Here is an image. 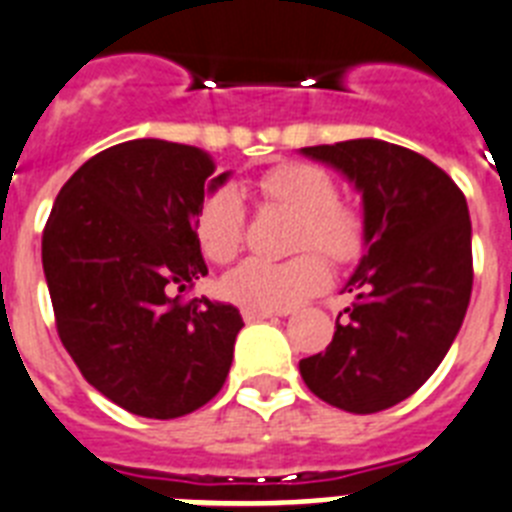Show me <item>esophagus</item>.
<instances>
[{
  "instance_id": "1",
  "label": "esophagus",
  "mask_w": 512,
  "mask_h": 512,
  "mask_svg": "<svg viewBox=\"0 0 512 512\" xmlns=\"http://www.w3.org/2000/svg\"><path fill=\"white\" fill-rule=\"evenodd\" d=\"M272 316H287V311H261V308H243L246 322H259V319H272Z\"/></svg>"
}]
</instances>
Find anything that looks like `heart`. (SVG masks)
<instances>
[{
  "mask_svg": "<svg viewBox=\"0 0 512 512\" xmlns=\"http://www.w3.org/2000/svg\"><path fill=\"white\" fill-rule=\"evenodd\" d=\"M266 204L298 214L295 251L316 248L335 264L361 259L369 246V222L356 206L340 201L335 177L308 162H287L259 180ZM246 232V209L235 190L222 188L206 198L196 217L201 251L211 261H230ZM329 285V266L319 253H301L287 261L248 259L222 280L232 303L261 311H287Z\"/></svg>",
  "mask_w": 512,
  "mask_h": 512,
  "instance_id": "heart-1",
  "label": "heart"
}]
</instances>
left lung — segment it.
I'll return each instance as SVG.
<instances>
[{
  "mask_svg": "<svg viewBox=\"0 0 512 512\" xmlns=\"http://www.w3.org/2000/svg\"><path fill=\"white\" fill-rule=\"evenodd\" d=\"M363 198L369 246L345 290L356 303L324 353L301 361L306 387L348 413L411 398L458 335L474 285L463 190L426 156L377 138L308 146Z\"/></svg>",
  "mask_w": 512,
  "mask_h": 512,
  "instance_id": "obj_1",
  "label": "left lung"
}]
</instances>
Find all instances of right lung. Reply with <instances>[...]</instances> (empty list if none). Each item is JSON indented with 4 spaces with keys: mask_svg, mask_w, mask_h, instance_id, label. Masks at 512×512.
Wrapping results in <instances>:
<instances>
[{
    "mask_svg": "<svg viewBox=\"0 0 512 512\" xmlns=\"http://www.w3.org/2000/svg\"><path fill=\"white\" fill-rule=\"evenodd\" d=\"M206 151L138 138L91 156L59 190L41 238L59 340L91 387L125 411L177 418L227 379L243 319L183 301L206 277L196 235L214 175Z\"/></svg>",
    "mask_w": 512,
    "mask_h": 512,
    "instance_id": "right-lung-1",
    "label": "right lung"
}]
</instances>
